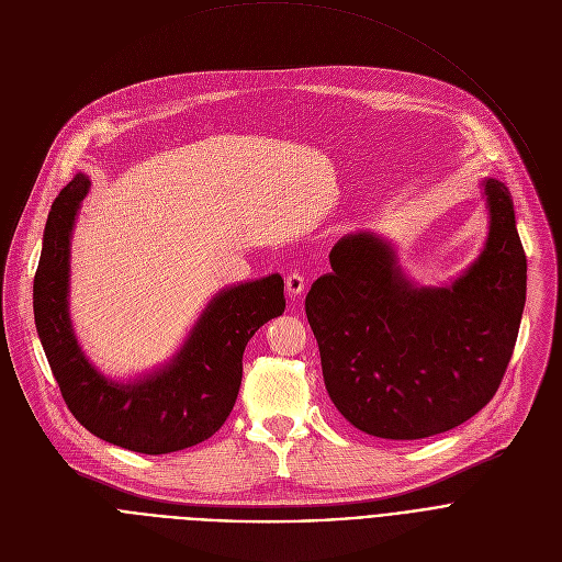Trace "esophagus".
Listing matches in <instances>:
<instances>
[{
    "mask_svg": "<svg viewBox=\"0 0 562 562\" xmlns=\"http://www.w3.org/2000/svg\"><path fill=\"white\" fill-rule=\"evenodd\" d=\"M285 290H288V294H292V296H299L303 290H305V277L301 274V272H290L288 277H285Z\"/></svg>",
    "mask_w": 562,
    "mask_h": 562,
    "instance_id": "esophagus-1",
    "label": "esophagus"
}]
</instances>
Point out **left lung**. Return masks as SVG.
Masks as SVG:
<instances>
[{
    "mask_svg": "<svg viewBox=\"0 0 562 562\" xmlns=\"http://www.w3.org/2000/svg\"><path fill=\"white\" fill-rule=\"evenodd\" d=\"M488 238L451 288H415L375 234L344 236L305 296L326 391L359 430L422 440L482 411L512 361L527 257L507 184L484 180Z\"/></svg>",
    "mask_w": 562,
    "mask_h": 562,
    "instance_id": "obj_1",
    "label": "left lung"
}]
</instances>
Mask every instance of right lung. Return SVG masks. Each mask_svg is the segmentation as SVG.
<instances>
[{"instance_id": "right-lung-1", "label": "right lung", "mask_w": 562, "mask_h": 562, "mask_svg": "<svg viewBox=\"0 0 562 562\" xmlns=\"http://www.w3.org/2000/svg\"><path fill=\"white\" fill-rule=\"evenodd\" d=\"M87 192L89 178L78 173L53 201L33 281L35 326L59 393L89 432L115 447L162 456L205 442L234 408L247 341L283 315V279L223 290L169 366L136 384L109 382L80 350L67 301L71 229Z\"/></svg>"}]
</instances>
